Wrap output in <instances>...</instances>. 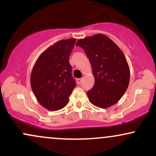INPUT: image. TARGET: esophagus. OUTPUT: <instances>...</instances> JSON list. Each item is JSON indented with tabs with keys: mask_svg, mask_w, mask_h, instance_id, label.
Instances as JSON below:
<instances>
[{
	"mask_svg": "<svg viewBox=\"0 0 156 156\" xmlns=\"http://www.w3.org/2000/svg\"><path fill=\"white\" fill-rule=\"evenodd\" d=\"M82 80H83V79H82V78H78V79H77V82H78V84H80V83H81Z\"/></svg>",
	"mask_w": 156,
	"mask_h": 156,
	"instance_id": "obj_1",
	"label": "esophagus"
}]
</instances>
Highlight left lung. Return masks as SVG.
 <instances>
[{"mask_svg":"<svg viewBox=\"0 0 156 156\" xmlns=\"http://www.w3.org/2000/svg\"><path fill=\"white\" fill-rule=\"evenodd\" d=\"M76 45L83 48L92 68L94 84L87 92L89 101L102 108L116 104L130 80L129 66L124 53L102 34L80 39Z\"/></svg>","mask_w":156,"mask_h":156,"instance_id":"1","label":"left lung"}]
</instances>
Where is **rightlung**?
Masks as SVG:
<instances>
[{
  "instance_id": "1",
  "label": "right lung",
  "mask_w": 156,
  "mask_h": 156,
  "mask_svg": "<svg viewBox=\"0 0 156 156\" xmlns=\"http://www.w3.org/2000/svg\"><path fill=\"white\" fill-rule=\"evenodd\" d=\"M76 39L60 40L45 50L32 69L31 86L37 101L49 111L65 107L76 83L69 57Z\"/></svg>"
}]
</instances>
